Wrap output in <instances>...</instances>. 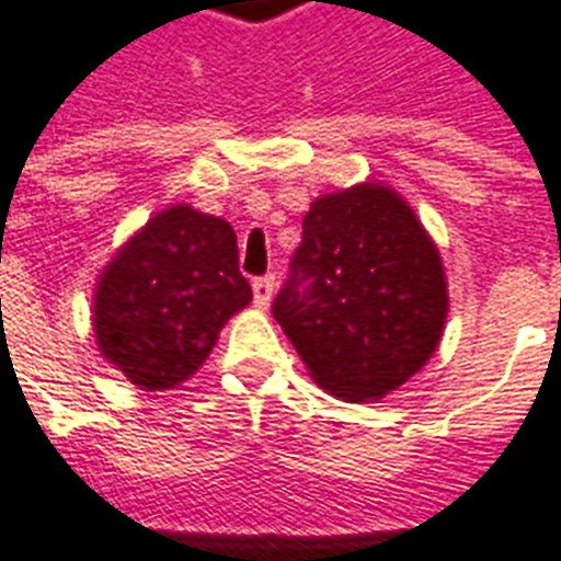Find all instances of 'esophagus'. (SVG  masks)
Returning a JSON list of instances; mask_svg holds the SVG:
<instances>
[{"label":"esophagus","instance_id":"esophagus-1","mask_svg":"<svg viewBox=\"0 0 561 561\" xmlns=\"http://www.w3.org/2000/svg\"><path fill=\"white\" fill-rule=\"evenodd\" d=\"M252 294H255L257 309H267L270 300H273V294H276V279H273V276H257V279L252 282Z\"/></svg>","mask_w":561,"mask_h":561}]
</instances>
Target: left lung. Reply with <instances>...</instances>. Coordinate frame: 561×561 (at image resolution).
I'll return each instance as SVG.
<instances>
[{"label": "left lung", "mask_w": 561, "mask_h": 561, "mask_svg": "<svg viewBox=\"0 0 561 561\" xmlns=\"http://www.w3.org/2000/svg\"><path fill=\"white\" fill-rule=\"evenodd\" d=\"M273 318L321 388L348 402L378 400L405 385L442 340L438 249L388 185L318 197Z\"/></svg>", "instance_id": "left-lung-1"}]
</instances>
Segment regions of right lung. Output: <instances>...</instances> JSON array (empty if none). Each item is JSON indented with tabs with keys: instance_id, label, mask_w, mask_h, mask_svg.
Listing matches in <instances>:
<instances>
[{
	"instance_id": "add662e5",
	"label": "right lung",
	"mask_w": 561,
	"mask_h": 561,
	"mask_svg": "<svg viewBox=\"0 0 561 561\" xmlns=\"http://www.w3.org/2000/svg\"><path fill=\"white\" fill-rule=\"evenodd\" d=\"M249 300L231 225L176 204L149 219L102 273L95 340L131 385L176 388Z\"/></svg>"
}]
</instances>
